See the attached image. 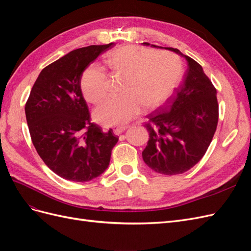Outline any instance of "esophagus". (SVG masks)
Instances as JSON below:
<instances>
[{"mask_svg": "<svg viewBox=\"0 0 251 251\" xmlns=\"http://www.w3.org/2000/svg\"><path fill=\"white\" fill-rule=\"evenodd\" d=\"M127 128V126H116V127H114V134L115 135H119V134H121L123 132H125Z\"/></svg>", "mask_w": 251, "mask_h": 251, "instance_id": "1", "label": "esophagus"}]
</instances>
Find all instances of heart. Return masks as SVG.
I'll return each mask as SVG.
<instances>
[{
  "label": "heart",
  "mask_w": 251,
  "mask_h": 251,
  "mask_svg": "<svg viewBox=\"0 0 251 251\" xmlns=\"http://www.w3.org/2000/svg\"><path fill=\"white\" fill-rule=\"evenodd\" d=\"M112 76L125 77L121 96L109 98L94 115L105 126L124 125L135 118L144 107L156 109L173 93L180 77V59L169 51L125 46L113 50L105 57ZM109 77L102 67L92 65L80 78L81 92L91 103L100 102L108 94Z\"/></svg>",
  "instance_id": "heart-1"
}]
</instances>
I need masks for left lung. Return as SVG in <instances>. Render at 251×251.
<instances>
[{
    "label": "left lung",
    "instance_id": "1",
    "mask_svg": "<svg viewBox=\"0 0 251 251\" xmlns=\"http://www.w3.org/2000/svg\"><path fill=\"white\" fill-rule=\"evenodd\" d=\"M144 46L163 48L143 43ZM184 57L187 70L182 85L165 108L148 115V146L142 151L146 164L159 174L178 175L198 163L214 137L219 105L217 90L203 68L175 48H165Z\"/></svg>",
    "mask_w": 251,
    "mask_h": 251
}]
</instances>
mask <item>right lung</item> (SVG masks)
<instances>
[{
    "mask_svg": "<svg viewBox=\"0 0 251 251\" xmlns=\"http://www.w3.org/2000/svg\"><path fill=\"white\" fill-rule=\"evenodd\" d=\"M114 43L73 50L41 71L25 105L37 154L57 176L75 182L97 178L108 169L118 137L91 123L80 78Z\"/></svg>",
    "mask_w": 251,
    "mask_h": 251,
    "instance_id": "1",
    "label": "right lung"
}]
</instances>
